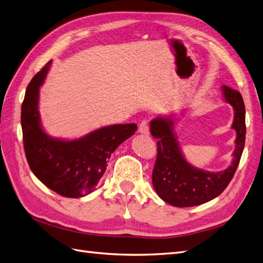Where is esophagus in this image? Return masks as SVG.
<instances>
[{"instance_id":"1","label":"esophagus","mask_w":263,"mask_h":263,"mask_svg":"<svg viewBox=\"0 0 263 263\" xmlns=\"http://www.w3.org/2000/svg\"><path fill=\"white\" fill-rule=\"evenodd\" d=\"M138 132H139L140 134H144V135H148V134H149V126H148V123H147L146 121H142V122L139 124Z\"/></svg>"}]
</instances>
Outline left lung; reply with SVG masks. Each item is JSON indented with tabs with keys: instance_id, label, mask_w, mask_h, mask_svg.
I'll list each match as a JSON object with an SVG mask.
<instances>
[{
	"instance_id": "left-lung-1",
	"label": "left lung",
	"mask_w": 263,
	"mask_h": 263,
	"mask_svg": "<svg viewBox=\"0 0 263 263\" xmlns=\"http://www.w3.org/2000/svg\"><path fill=\"white\" fill-rule=\"evenodd\" d=\"M222 94L234 107L233 128L237 133L233 162L224 171H204L185 160L173 133L172 116L157 117L150 122V133L157 139L158 150L153 184L158 195L170 205L190 208L204 204L217 197L234 177L245 147L246 109L241 94L237 90L222 85Z\"/></svg>"
}]
</instances>
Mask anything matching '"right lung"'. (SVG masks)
<instances>
[{"mask_svg":"<svg viewBox=\"0 0 263 263\" xmlns=\"http://www.w3.org/2000/svg\"><path fill=\"white\" fill-rule=\"evenodd\" d=\"M51 61L31 79L22 104L21 124L27 162L36 178L53 192L66 197L90 194L104 174L115 149L137 130L136 124L102 127L74 140L47 135L38 112L39 86Z\"/></svg>","mask_w":263,"mask_h":263,"instance_id":"obj_1","label":"right lung"}]
</instances>
